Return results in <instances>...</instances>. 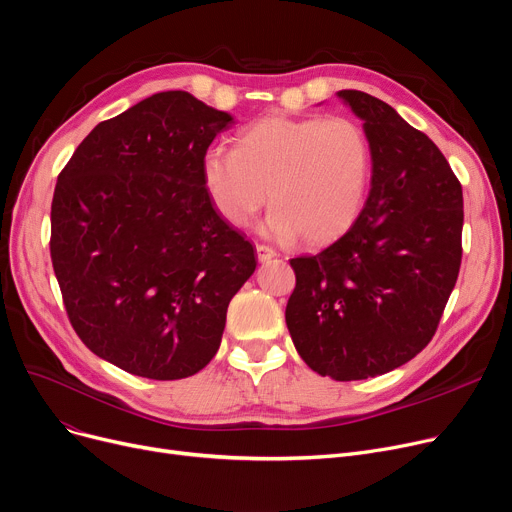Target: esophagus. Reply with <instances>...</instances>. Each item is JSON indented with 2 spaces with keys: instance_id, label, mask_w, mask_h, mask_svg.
<instances>
[{
  "instance_id": "1",
  "label": "esophagus",
  "mask_w": 512,
  "mask_h": 512,
  "mask_svg": "<svg viewBox=\"0 0 512 512\" xmlns=\"http://www.w3.org/2000/svg\"><path fill=\"white\" fill-rule=\"evenodd\" d=\"M255 251H257V259H259L261 263H267V261L276 257V251H274L272 247H267V245H257Z\"/></svg>"
}]
</instances>
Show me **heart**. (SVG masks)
<instances>
[{"label": "heart", "instance_id": "obj_1", "mask_svg": "<svg viewBox=\"0 0 512 512\" xmlns=\"http://www.w3.org/2000/svg\"><path fill=\"white\" fill-rule=\"evenodd\" d=\"M371 178V147L351 118L267 116L238 134L236 147L203 157L205 191L222 218L245 228L270 199L265 230L311 245L351 228Z\"/></svg>", "mask_w": 512, "mask_h": 512}]
</instances>
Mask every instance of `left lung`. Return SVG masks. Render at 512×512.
I'll return each mask as SVG.
<instances>
[{
  "label": "left lung",
  "mask_w": 512,
  "mask_h": 512,
  "mask_svg": "<svg viewBox=\"0 0 512 512\" xmlns=\"http://www.w3.org/2000/svg\"><path fill=\"white\" fill-rule=\"evenodd\" d=\"M363 120L371 188L342 238L290 259L286 326L301 359L338 382L388 373L436 334L459 278L463 188L434 141L363 91L336 93Z\"/></svg>",
  "instance_id": "left-lung-1"
}]
</instances>
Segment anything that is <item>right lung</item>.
Returning a JSON list of instances; mask_svg holds the SVG:
<instances>
[{"label": "right lung", "instance_id": "1", "mask_svg": "<svg viewBox=\"0 0 512 512\" xmlns=\"http://www.w3.org/2000/svg\"><path fill=\"white\" fill-rule=\"evenodd\" d=\"M232 124L191 93H155L99 122L58 176L49 249L70 324L132 375L201 371L257 267L203 184V157Z\"/></svg>", "mask_w": 512, "mask_h": 512}]
</instances>
